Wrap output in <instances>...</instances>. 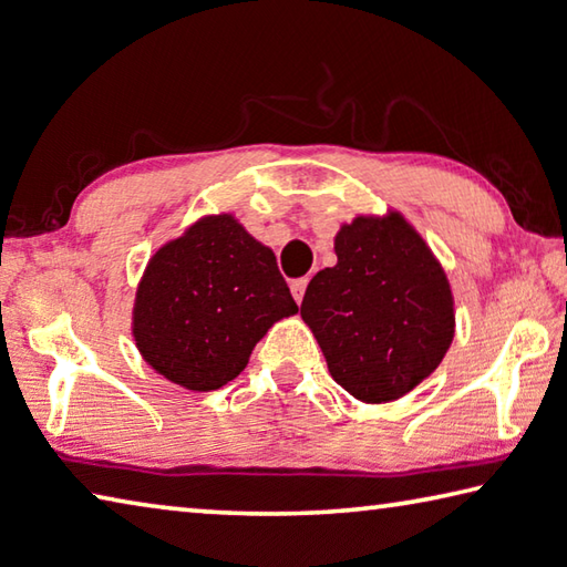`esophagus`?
Here are the masks:
<instances>
[{
  "mask_svg": "<svg viewBox=\"0 0 567 567\" xmlns=\"http://www.w3.org/2000/svg\"><path fill=\"white\" fill-rule=\"evenodd\" d=\"M306 286H308V279H306V276H303V279H296V281H291V293H293V298H296V303H301V301H303Z\"/></svg>",
  "mask_w": 567,
  "mask_h": 567,
  "instance_id": "obj_1",
  "label": "esophagus"
}]
</instances>
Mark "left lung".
Returning a JSON list of instances; mask_svg holds the SVG:
<instances>
[{
  "label": "left lung",
  "mask_w": 567,
  "mask_h": 567,
  "mask_svg": "<svg viewBox=\"0 0 567 567\" xmlns=\"http://www.w3.org/2000/svg\"><path fill=\"white\" fill-rule=\"evenodd\" d=\"M338 264L306 288L311 326L340 388L368 404L430 378L454 338L446 274L402 215L355 217L336 237Z\"/></svg>",
  "instance_id": "1"
}]
</instances>
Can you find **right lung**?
<instances>
[{
  "mask_svg": "<svg viewBox=\"0 0 567 567\" xmlns=\"http://www.w3.org/2000/svg\"><path fill=\"white\" fill-rule=\"evenodd\" d=\"M298 313L269 247L231 215L205 217L147 264L133 338L147 365L209 392L247 368L276 320Z\"/></svg>",
  "mask_w": 567,
  "mask_h": 567,
  "instance_id": "obj_1",
  "label": "right lung"
}]
</instances>
